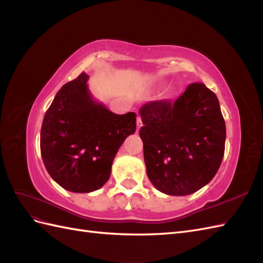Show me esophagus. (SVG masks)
Returning <instances> with one entry per match:
<instances>
[{
  "mask_svg": "<svg viewBox=\"0 0 263 263\" xmlns=\"http://www.w3.org/2000/svg\"><path fill=\"white\" fill-rule=\"evenodd\" d=\"M141 126H142V123H141V118H140V116H137V127H138V128H140Z\"/></svg>",
  "mask_w": 263,
  "mask_h": 263,
  "instance_id": "obj_1",
  "label": "esophagus"
}]
</instances>
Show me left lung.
I'll list each match as a JSON object with an SVG mask.
<instances>
[{"label": "left lung", "mask_w": 263, "mask_h": 263, "mask_svg": "<svg viewBox=\"0 0 263 263\" xmlns=\"http://www.w3.org/2000/svg\"><path fill=\"white\" fill-rule=\"evenodd\" d=\"M139 115L147 176L158 191L183 196L211 182L220 166L226 140L225 121L214 92L203 83H192L176 101L146 103Z\"/></svg>", "instance_id": "left-lung-1"}]
</instances>
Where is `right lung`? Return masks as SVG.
Instances as JSON below:
<instances>
[{
	"label": "right lung",
	"mask_w": 263,
	"mask_h": 263,
	"mask_svg": "<svg viewBox=\"0 0 263 263\" xmlns=\"http://www.w3.org/2000/svg\"><path fill=\"white\" fill-rule=\"evenodd\" d=\"M82 72L63 85L45 114L41 153L46 170L70 192L105 184L119 147L136 132V114L118 115L98 102Z\"/></svg>",
	"instance_id": "1"
}]
</instances>
